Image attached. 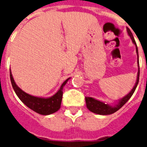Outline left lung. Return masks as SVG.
I'll use <instances>...</instances> for the list:
<instances>
[{"label": "left lung", "mask_w": 147, "mask_h": 147, "mask_svg": "<svg viewBox=\"0 0 147 147\" xmlns=\"http://www.w3.org/2000/svg\"><path fill=\"white\" fill-rule=\"evenodd\" d=\"M127 32L128 34L129 35V37H131V39L132 40L133 44L136 45V49L137 56H138V74H137V79L136 82L134 85L133 88L131 90L130 92L128 93L125 96H124L123 98H120L117 103L113 106H111L110 104H106L105 102L99 100H97L96 98H92V97H85V102H86L87 108L92 111V113H95L96 114H100V115H109V114H112V113H115L116 111L121 109V108L124 106V105L129 100V98L131 97V96L133 95L135 90L136 88L138 83H139V79H140V65H139V54H138V48H137L136 43V40L134 39L133 35L131 34V32L128 28H127Z\"/></svg>", "instance_id": "8db88e82"}]
</instances>
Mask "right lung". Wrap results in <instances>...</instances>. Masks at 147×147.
Returning <instances> with one entry per match:
<instances>
[{"mask_svg":"<svg viewBox=\"0 0 147 147\" xmlns=\"http://www.w3.org/2000/svg\"><path fill=\"white\" fill-rule=\"evenodd\" d=\"M10 79L11 85L13 87L16 94L27 107L41 115H49L51 113H55L60 109L62 98H63V87L65 86V84L67 83V81H69L70 78H67L66 81L63 82L60 88L58 90L57 92L49 98H41V97L31 96L25 92H23L16 84L11 72H10Z\"/></svg>","mask_w":147,"mask_h":147,"instance_id":"right-lung-1","label":"right lung"}]
</instances>
